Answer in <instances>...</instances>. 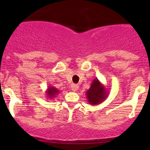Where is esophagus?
Masks as SVG:
<instances>
[{
  "label": "esophagus",
  "instance_id": "esophagus-1",
  "mask_svg": "<svg viewBox=\"0 0 150 150\" xmlns=\"http://www.w3.org/2000/svg\"><path fill=\"white\" fill-rule=\"evenodd\" d=\"M79 88V86L76 85V84H72L71 85V89L74 92H75V91H77V89Z\"/></svg>",
  "mask_w": 150,
  "mask_h": 150
}]
</instances>
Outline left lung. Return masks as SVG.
I'll use <instances>...</instances> for the list:
<instances>
[{"mask_svg":"<svg viewBox=\"0 0 150 150\" xmlns=\"http://www.w3.org/2000/svg\"><path fill=\"white\" fill-rule=\"evenodd\" d=\"M108 94L107 89L97 78L92 81L90 87L86 92L87 101L92 106L103 102L107 98Z\"/></svg>","mask_w":150,"mask_h":150,"instance_id":"obj_1","label":"left lung"}]
</instances>
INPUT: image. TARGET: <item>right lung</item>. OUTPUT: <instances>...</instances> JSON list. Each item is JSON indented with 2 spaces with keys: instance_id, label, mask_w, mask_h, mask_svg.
<instances>
[{
  "instance_id": "right-lung-1",
  "label": "right lung",
  "mask_w": 150,
  "mask_h": 150,
  "mask_svg": "<svg viewBox=\"0 0 150 150\" xmlns=\"http://www.w3.org/2000/svg\"><path fill=\"white\" fill-rule=\"evenodd\" d=\"M60 91L56 88V87H53V86H49L47 89L46 91V94L47 97L50 99H53L54 97H56L58 95Z\"/></svg>"
}]
</instances>
